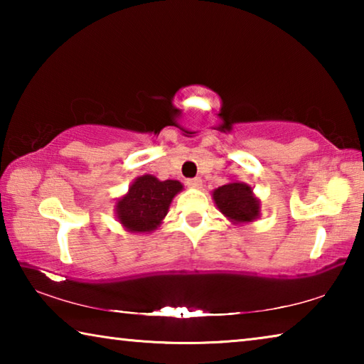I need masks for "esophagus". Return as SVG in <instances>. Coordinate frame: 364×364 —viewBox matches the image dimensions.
Returning <instances> with one entry per match:
<instances>
[{
	"instance_id": "esophagus-1",
	"label": "esophagus",
	"mask_w": 364,
	"mask_h": 364,
	"mask_svg": "<svg viewBox=\"0 0 364 364\" xmlns=\"http://www.w3.org/2000/svg\"><path fill=\"white\" fill-rule=\"evenodd\" d=\"M186 184L193 189H199L202 186V180L200 178H189V180H186Z\"/></svg>"
}]
</instances>
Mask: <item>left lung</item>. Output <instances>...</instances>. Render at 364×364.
<instances>
[{
    "mask_svg": "<svg viewBox=\"0 0 364 364\" xmlns=\"http://www.w3.org/2000/svg\"><path fill=\"white\" fill-rule=\"evenodd\" d=\"M213 200L218 210L234 225L250 223L260 217V200L245 183L231 181L213 191Z\"/></svg>",
    "mask_w": 364,
    "mask_h": 364,
    "instance_id": "1",
    "label": "left lung"
}]
</instances>
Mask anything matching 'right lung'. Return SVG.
<instances>
[{"mask_svg": "<svg viewBox=\"0 0 364 364\" xmlns=\"http://www.w3.org/2000/svg\"><path fill=\"white\" fill-rule=\"evenodd\" d=\"M183 189L176 180L160 181L152 175L138 176L115 204V217L130 232H151L160 226L173 197Z\"/></svg>", "mask_w": 364, "mask_h": 364, "instance_id": "right-lung-1", "label": "right lung"}]
</instances>
